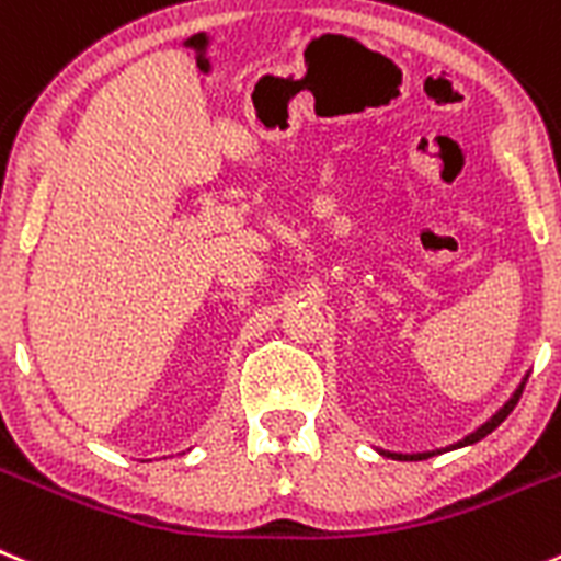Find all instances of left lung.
<instances>
[{
  "mask_svg": "<svg viewBox=\"0 0 561 561\" xmlns=\"http://www.w3.org/2000/svg\"><path fill=\"white\" fill-rule=\"evenodd\" d=\"M523 387H526V381H523V385L517 387V390H515V396H512V399L506 401V404L501 407V410L495 412V415L490 417V421H486L484 426H479V428H476L473 434H468V437H465L462 443H457V448H462V446H470V443H479V439H481V437H486V434L493 432V428H499L501 423L506 421V415H510V412L515 410V404H517V401H520V396H523ZM381 454H385V457H390V459H410V462H417V459H428V457H434V454H390V451H381Z\"/></svg>",
  "mask_w": 561,
  "mask_h": 561,
  "instance_id": "8db88e82",
  "label": "left lung"
}]
</instances>
